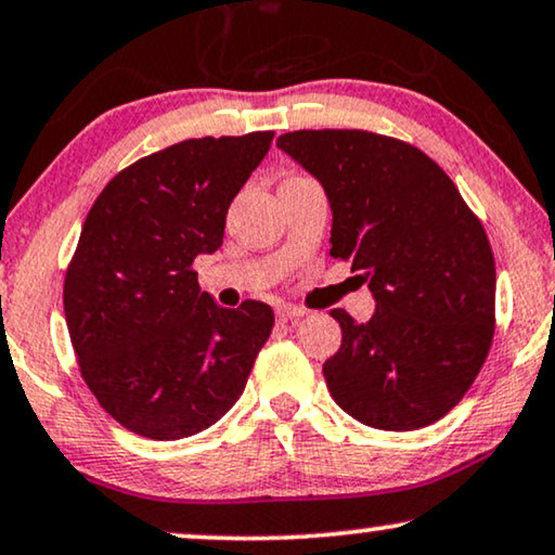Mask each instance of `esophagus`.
Returning a JSON list of instances; mask_svg holds the SVG:
<instances>
[{
	"label": "esophagus",
	"instance_id": "obj_1",
	"mask_svg": "<svg viewBox=\"0 0 555 555\" xmlns=\"http://www.w3.org/2000/svg\"><path fill=\"white\" fill-rule=\"evenodd\" d=\"M307 312L305 309H299V307H294V305H279L276 307V317L282 322H297V320H301V317H305Z\"/></svg>",
	"mask_w": 555,
	"mask_h": 555
}]
</instances>
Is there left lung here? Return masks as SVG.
Wrapping results in <instances>:
<instances>
[{
    "label": "left lung",
    "instance_id": "obj_1",
    "mask_svg": "<svg viewBox=\"0 0 555 555\" xmlns=\"http://www.w3.org/2000/svg\"><path fill=\"white\" fill-rule=\"evenodd\" d=\"M276 146L322 184L330 254L375 299L371 322L332 317L343 345L322 365L360 424L413 431L447 416L477 378L494 332V258L485 228L437 162L360 129L292 131Z\"/></svg>",
    "mask_w": 555,
    "mask_h": 555
}]
</instances>
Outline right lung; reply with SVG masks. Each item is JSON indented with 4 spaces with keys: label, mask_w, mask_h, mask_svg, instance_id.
Wrapping results in <instances>:
<instances>
[{
    "label": "right lung",
    "mask_w": 555,
    "mask_h": 555,
    "mask_svg": "<svg viewBox=\"0 0 555 555\" xmlns=\"http://www.w3.org/2000/svg\"><path fill=\"white\" fill-rule=\"evenodd\" d=\"M271 139L167 146L118 172L88 212L65 320L86 386L139 437L184 439L223 418L271 335L269 305L220 307L192 269L223 246L225 212Z\"/></svg>",
    "instance_id": "obj_1"
}]
</instances>
